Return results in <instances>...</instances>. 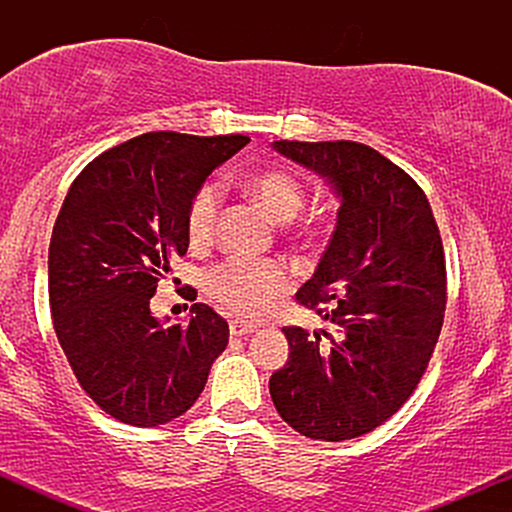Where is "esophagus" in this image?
Masks as SVG:
<instances>
[{
	"label": "esophagus",
	"mask_w": 512,
	"mask_h": 512,
	"mask_svg": "<svg viewBox=\"0 0 512 512\" xmlns=\"http://www.w3.org/2000/svg\"><path fill=\"white\" fill-rule=\"evenodd\" d=\"M228 330H231L233 337H245V334L255 332L257 325H252V322H248V320H231Z\"/></svg>",
	"instance_id": "1"
}]
</instances>
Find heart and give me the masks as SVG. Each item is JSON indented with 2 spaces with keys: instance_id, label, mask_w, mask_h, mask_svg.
<instances>
[{
  "instance_id": "b5f03b06",
  "label": "heart",
  "mask_w": 512,
  "mask_h": 512,
  "mask_svg": "<svg viewBox=\"0 0 512 512\" xmlns=\"http://www.w3.org/2000/svg\"><path fill=\"white\" fill-rule=\"evenodd\" d=\"M245 190L274 221H291L303 209L305 190L301 180L289 170H262L245 182ZM219 187L207 182L195 192L187 207V238L195 245L207 243L214 233L219 214ZM315 226H298V236L315 238ZM289 269L279 260H252V257H226L204 272V291L233 313L257 317L289 289Z\"/></svg>"
}]
</instances>
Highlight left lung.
<instances>
[{
	"label": "left lung",
	"instance_id": "left-lung-1",
	"mask_svg": "<svg viewBox=\"0 0 512 512\" xmlns=\"http://www.w3.org/2000/svg\"><path fill=\"white\" fill-rule=\"evenodd\" d=\"M274 149L322 175L342 207L296 293L337 334L322 330V344L317 332L284 327L291 354L269 392L301 436L339 443L385 424L428 368L448 301L443 240L424 190L370 146L284 139Z\"/></svg>",
	"mask_w": 512,
	"mask_h": 512
}]
</instances>
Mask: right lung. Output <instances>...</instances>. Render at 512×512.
<instances>
[{
	"label": "right lung",
	"instance_id": "obj_1",
	"mask_svg": "<svg viewBox=\"0 0 512 512\" xmlns=\"http://www.w3.org/2000/svg\"><path fill=\"white\" fill-rule=\"evenodd\" d=\"M250 139L149 132L76 175L50 238L55 334L84 392L122 424L185 414L228 344V322L204 303L190 325L151 315L158 279L185 255L187 207L207 175Z\"/></svg>",
	"mask_w": 512,
	"mask_h": 512
}]
</instances>
